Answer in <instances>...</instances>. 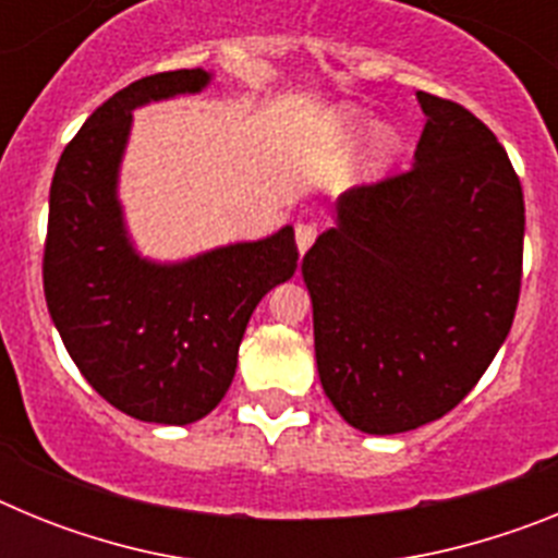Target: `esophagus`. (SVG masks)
<instances>
[{"label": "esophagus", "instance_id": "esophagus-1", "mask_svg": "<svg viewBox=\"0 0 558 558\" xmlns=\"http://www.w3.org/2000/svg\"><path fill=\"white\" fill-rule=\"evenodd\" d=\"M315 234H318V231H315V226L313 223H299L295 226V248H299V254H307V248L310 245L315 243Z\"/></svg>", "mask_w": 558, "mask_h": 558}]
</instances>
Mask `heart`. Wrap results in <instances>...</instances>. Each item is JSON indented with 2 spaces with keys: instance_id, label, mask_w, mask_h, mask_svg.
Returning a JSON list of instances; mask_svg holds the SVG:
<instances>
[{
  "instance_id": "1",
  "label": "heart",
  "mask_w": 558,
  "mask_h": 558,
  "mask_svg": "<svg viewBox=\"0 0 558 558\" xmlns=\"http://www.w3.org/2000/svg\"><path fill=\"white\" fill-rule=\"evenodd\" d=\"M372 113L363 111L357 106H340L329 113L324 120V136H327L329 147L332 150H349L354 142L368 131V140L363 153H360V179L374 181L379 175H386L388 167L397 161L399 147H402V140H399V131L388 122H377L374 129L371 125Z\"/></svg>"
}]
</instances>
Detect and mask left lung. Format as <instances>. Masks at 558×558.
I'll return each mask as SVG.
<instances>
[{
  "label": "left lung",
  "instance_id": "8db88e82",
  "mask_svg": "<svg viewBox=\"0 0 558 558\" xmlns=\"http://www.w3.org/2000/svg\"><path fill=\"white\" fill-rule=\"evenodd\" d=\"M411 170L343 192L302 259L324 393L393 436L475 388L520 299L525 204L509 153L463 106L416 92Z\"/></svg>",
  "mask_w": 558,
  "mask_h": 558
}]
</instances>
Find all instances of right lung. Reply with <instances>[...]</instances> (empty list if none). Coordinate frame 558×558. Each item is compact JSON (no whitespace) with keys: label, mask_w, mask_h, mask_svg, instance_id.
Wrapping results in <instances>:
<instances>
[{"label":"right lung","mask_w":558,"mask_h":558,"mask_svg":"<svg viewBox=\"0 0 558 558\" xmlns=\"http://www.w3.org/2000/svg\"><path fill=\"white\" fill-rule=\"evenodd\" d=\"M209 83L206 69H179L117 92L69 142L49 186L44 293L52 324L88 386L156 425H192L218 408L251 313L299 259L293 226L179 263L133 245L120 201L133 111Z\"/></svg>","instance_id":"add662e5"}]
</instances>
